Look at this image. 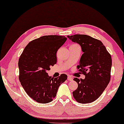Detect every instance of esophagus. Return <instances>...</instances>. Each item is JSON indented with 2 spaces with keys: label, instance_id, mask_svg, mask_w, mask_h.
<instances>
[{
  "label": "esophagus",
  "instance_id": "esophagus-1",
  "mask_svg": "<svg viewBox=\"0 0 124 124\" xmlns=\"http://www.w3.org/2000/svg\"><path fill=\"white\" fill-rule=\"evenodd\" d=\"M68 80L69 81H73V78H71V76H69L68 77Z\"/></svg>",
  "mask_w": 124,
  "mask_h": 124
}]
</instances>
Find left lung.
<instances>
[{"mask_svg":"<svg viewBox=\"0 0 124 124\" xmlns=\"http://www.w3.org/2000/svg\"><path fill=\"white\" fill-rule=\"evenodd\" d=\"M68 37L80 44L84 52L77 68L85 75V78H74L78 87L72 92L73 96L82 104L94 102L110 82L112 65L110 54L101 40L90 36L75 34Z\"/></svg>","mask_w":124,"mask_h":124,"instance_id":"left-lung-1","label":"left lung"}]
</instances>
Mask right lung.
Segmentation results:
<instances>
[{
  "label": "right lung",
  "mask_w": 124,
  "mask_h": 124,
  "mask_svg": "<svg viewBox=\"0 0 124 124\" xmlns=\"http://www.w3.org/2000/svg\"><path fill=\"white\" fill-rule=\"evenodd\" d=\"M66 40L65 36H42L30 42L20 56L19 80L28 96L38 103L52 102L59 87L66 80L65 74L54 78L46 72L56 63V52Z\"/></svg>",
  "instance_id": "1"
}]
</instances>
